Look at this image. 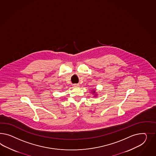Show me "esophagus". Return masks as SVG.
<instances>
[{"label":"esophagus","mask_w":156,"mask_h":156,"mask_svg":"<svg viewBox=\"0 0 156 156\" xmlns=\"http://www.w3.org/2000/svg\"><path fill=\"white\" fill-rule=\"evenodd\" d=\"M73 86H74V87H79V84H73Z\"/></svg>","instance_id":"34e87169"}]
</instances>
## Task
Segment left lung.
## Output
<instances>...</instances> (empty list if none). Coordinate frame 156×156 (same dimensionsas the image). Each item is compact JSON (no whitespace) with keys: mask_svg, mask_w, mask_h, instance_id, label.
I'll return each instance as SVG.
<instances>
[{"mask_svg":"<svg viewBox=\"0 0 156 156\" xmlns=\"http://www.w3.org/2000/svg\"><path fill=\"white\" fill-rule=\"evenodd\" d=\"M93 93H95V91H93ZM96 95H95V96H96Z\"/></svg>","mask_w":156,"mask_h":156,"instance_id":"left-lung-1","label":"left lung"}]
</instances>
